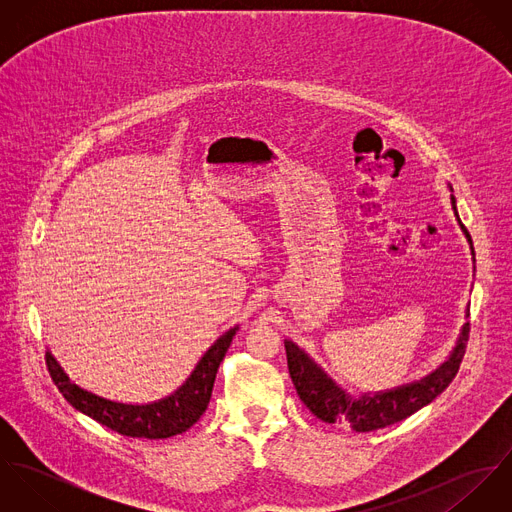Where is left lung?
Returning a JSON list of instances; mask_svg holds the SVG:
<instances>
[{"mask_svg": "<svg viewBox=\"0 0 512 512\" xmlns=\"http://www.w3.org/2000/svg\"><path fill=\"white\" fill-rule=\"evenodd\" d=\"M453 193V189L449 187ZM451 209L461 232L465 234L471 256L475 262L473 240L467 228L457 215L455 197L451 195ZM465 341H467V323H463L455 347L451 349L449 357L441 365L426 374L420 380L380 390V392H365L359 396L349 394L341 384H337L321 365H317L301 347H297L292 339H286V355H288V368L292 376L293 386L301 402L311 410L313 416L327 424H349L355 432H372L386 426H392L420 408L428 406L436 396H439L453 376L457 374L461 359L465 355Z\"/></svg>", "mask_w": 512, "mask_h": 512, "instance_id": "8db88e82", "label": "left lung"}]
</instances>
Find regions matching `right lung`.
Listing matches in <instances>:
<instances>
[{"instance_id":"obj_1","label":"right lung","mask_w":512,"mask_h":512,"mask_svg":"<svg viewBox=\"0 0 512 512\" xmlns=\"http://www.w3.org/2000/svg\"><path fill=\"white\" fill-rule=\"evenodd\" d=\"M236 331L238 325L222 333L177 390L147 404L118 402L82 388L65 372L51 351H47V366L53 382L67 402L98 424L128 438H171L187 432L205 414L213 394L217 370Z\"/></svg>"}]
</instances>
